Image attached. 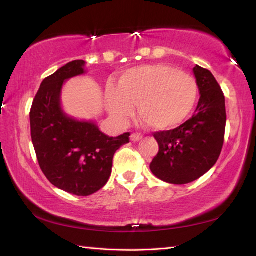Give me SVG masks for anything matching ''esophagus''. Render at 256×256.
Segmentation results:
<instances>
[{
  "label": "esophagus",
  "instance_id": "esophagus-1",
  "mask_svg": "<svg viewBox=\"0 0 256 256\" xmlns=\"http://www.w3.org/2000/svg\"><path fill=\"white\" fill-rule=\"evenodd\" d=\"M142 138V136L141 134H138V133H132L131 134V140L133 141V142H138V141H140Z\"/></svg>",
  "mask_w": 256,
  "mask_h": 256
}]
</instances>
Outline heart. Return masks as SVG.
<instances>
[{
	"mask_svg": "<svg viewBox=\"0 0 256 256\" xmlns=\"http://www.w3.org/2000/svg\"><path fill=\"white\" fill-rule=\"evenodd\" d=\"M198 86L188 73L167 64L131 68L120 78L118 89L106 92L107 107L116 120H126L138 106L146 126L156 131L178 128L196 106Z\"/></svg>",
	"mask_w": 256,
	"mask_h": 256,
	"instance_id": "heart-1",
	"label": "heart"
}]
</instances>
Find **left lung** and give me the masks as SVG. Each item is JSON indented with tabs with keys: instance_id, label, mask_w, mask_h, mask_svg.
Masks as SVG:
<instances>
[{
	"instance_id": "8db88e82",
	"label": "left lung",
	"mask_w": 256,
	"mask_h": 256,
	"mask_svg": "<svg viewBox=\"0 0 256 256\" xmlns=\"http://www.w3.org/2000/svg\"><path fill=\"white\" fill-rule=\"evenodd\" d=\"M193 72L201 94L194 115L178 128L154 134L159 151L150 170L159 180L176 185L190 183L209 172L224 140L227 116L222 90L209 70L196 66Z\"/></svg>"
}]
</instances>
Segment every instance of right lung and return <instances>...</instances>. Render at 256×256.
Returning <instances> with one entry per match:
<instances>
[{"label":"right lung","mask_w":256,"mask_h":256,"mask_svg":"<svg viewBox=\"0 0 256 256\" xmlns=\"http://www.w3.org/2000/svg\"><path fill=\"white\" fill-rule=\"evenodd\" d=\"M84 60L58 68L42 82L30 110L32 140L40 170L60 190L88 196L110 180L116 151L130 142V133L104 134L94 122L68 116L60 108L64 81L84 74Z\"/></svg>","instance_id":"obj_1"}]
</instances>
